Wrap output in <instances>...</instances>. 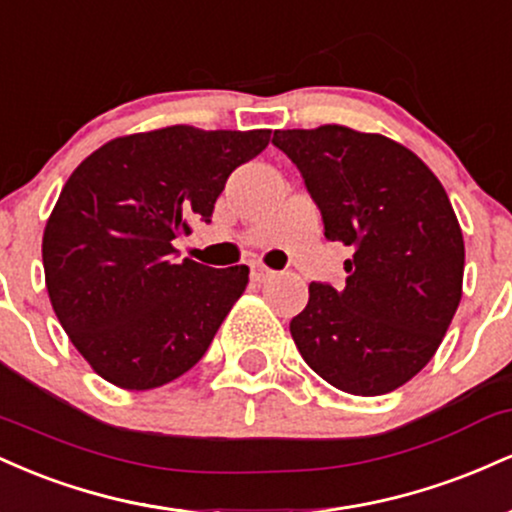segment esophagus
Here are the masks:
<instances>
[{"label":"esophagus","instance_id":"obj_1","mask_svg":"<svg viewBox=\"0 0 512 512\" xmlns=\"http://www.w3.org/2000/svg\"><path fill=\"white\" fill-rule=\"evenodd\" d=\"M250 276H252V281H257V284H262V281L272 279L274 272H272V269H267V267H260V264H255V267H252Z\"/></svg>","mask_w":512,"mask_h":512}]
</instances>
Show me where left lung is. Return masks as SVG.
<instances>
[{"instance_id": "1", "label": "left lung", "mask_w": 512, "mask_h": 512, "mask_svg": "<svg viewBox=\"0 0 512 512\" xmlns=\"http://www.w3.org/2000/svg\"><path fill=\"white\" fill-rule=\"evenodd\" d=\"M325 238L354 248L346 284L308 286L291 337L322 380L375 397L431 361L462 298L464 240L440 180L395 139L344 125L279 129Z\"/></svg>"}]
</instances>
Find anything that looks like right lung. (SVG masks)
<instances>
[{
	"mask_svg": "<svg viewBox=\"0 0 512 512\" xmlns=\"http://www.w3.org/2000/svg\"><path fill=\"white\" fill-rule=\"evenodd\" d=\"M272 129L170 125L93 151L64 182L43 233L45 286L88 366L122 390H154L187 373L243 296L250 269H214L173 240L209 221L240 163Z\"/></svg>",
	"mask_w": 512,
	"mask_h": 512,
	"instance_id": "add662e5",
	"label": "right lung"
}]
</instances>
